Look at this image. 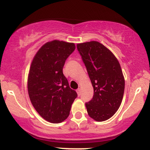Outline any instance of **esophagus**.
Here are the masks:
<instances>
[{
    "instance_id": "esophagus-1",
    "label": "esophagus",
    "mask_w": 150,
    "mask_h": 150,
    "mask_svg": "<svg viewBox=\"0 0 150 150\" xmlns=\"http://www.w3.org/2000/svg\"><path fill=\"white\" fill-rule=\"evenodd\" d=\"M76 92H77V95H78V97H80V94H81V90H80V88H78L76 90Z\"/></svg>"
}]
</instances>
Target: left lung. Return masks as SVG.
Instances as JSON below:
<instances>
[{"instance_id": "1", "label": "left lung", "mask_w": 150, "mask_h": 150, "mask_svg": "<svg viewBox=\"0 0 150 150\" xmlns=\"http://www.w3.org/2000/svg\"><path fill=\"white\" fill-rule=\"evenodd\" d=\"M77 49L94 88L92 100L85 103L87 113L94 120L104 121L118 111L123 97L125 80L120 63L98 42L77 44Z\"/></svg>"}]
</instances>
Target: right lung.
Instances as JSON below:
<instances>
[{
  "label": "right lung",
  "instance_id": "1",
  "mask_svg": "<svg viewBox=\"0 0 150 150\" xmlns=\"http://www.w3.org/2000/svg\"><path fill=\"white\" fill-rule=\"evenodd\" d=\"M75 49L73 43L53 40L44 44L32 60L27 80L29 96L38 113L50 123L66 119L77 97L63 73L65 62Z\"/></svg>",
  "mask_w": 150,
  "mask_h": 150
}]
</instances>
